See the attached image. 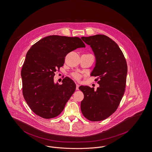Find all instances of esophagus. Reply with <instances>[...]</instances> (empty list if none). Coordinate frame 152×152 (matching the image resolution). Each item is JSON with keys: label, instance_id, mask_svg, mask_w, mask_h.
<instances>
[{"label": "esophagus", "instance_id": "esophagus-1", "mask_svg": "<svg viewBox=\"0 0 152 152\" xmlns=\"http://www.w3.org/2000/svg\"><path fill=\"white\" fill-rule=\"evenodd\" d=\"M79 86H80V85L78 84H76V89L77 90H79Z\"/></svg>", "mask_w": 152, "mask_h": 152}]
</instances>
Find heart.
Segmentation results:
<instances>
[{"label": "heart", "mask_w": 152, "mask_h": 152, "mask_svg": "<svg viewBox=\"0 0 152 152\" xmlns=\"http://www.w3.org/2000/svg\"><path fill=\"white\" fill-rule=\"evenodd\" d=\"M73 77H74L75 79H76L77 80H80V78H81V75L79 74H74L73 75Z\"/></svg>", "instance_id": "1"}]
</instances>
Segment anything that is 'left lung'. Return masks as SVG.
Instances as JSON below:
<instances>
[{"label": "left lung", "mask_w": 152, "mask_h": 152, "mask_svg": "<svg viewBox=\"0 0 152 152\" xmlns=\"http://www.w3.org/2000/svg\"><path fill=\"white\" fill-rule=\"evenodd\" d=\"M89 45L96 57V65L91 76L100 86L94 90L88 86H81L84 99L81 101L83 115L92 121H103L117 110L125 91L127 65L118 45L103 34L82 37Z\"/></svg>", "instance_id": "left-lung-1"}]
</instances>
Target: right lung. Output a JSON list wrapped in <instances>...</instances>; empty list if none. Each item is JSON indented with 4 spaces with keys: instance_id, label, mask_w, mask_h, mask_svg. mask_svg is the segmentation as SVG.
Masks as SVG:
<instances>
[{
    "instance_id": "add662e5",
    "label": "right lung",
    "mask_w": 152,
    "mask_h": 152,
    "mask_svg": "<svg viewBox=\"0 0 152 152\" xmlns=\"http://www.w3.org/2000/svg\"><path fill=\"white\" fill-rule=\"evenodd\" d=\"M82 47L85 45L79 37L52 35L37 41L28 51L21 70L22 93L35 114L51 119L63 111L76 85L69 77L61 85L55 83V72L63 66L67 53Z\"/></svg>"
}]
</instances>
